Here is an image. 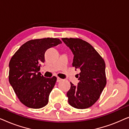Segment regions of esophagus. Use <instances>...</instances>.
Wrapping results in <instances>:
<instances>
[{
  "mask_svg": "<svg viewBox=\"0 0 129 129\" xmlns=\"http://www.w3.org/2000/svg\"><path fill=\"white\" fill-rule=\"evenodd\" d=\"M61 80H62V79L60 78V77H57V82H60Z\"/></svg>",
  "mask_w": 129,
  "mask_h": 129,
  "instance_id": "esophagus-1",
  "label": "esophagus"
}]
</instances>
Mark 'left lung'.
I'll list each match as a JSON object with an SVG mask.
<instances>
[{"instance_id": "1", "label": "left lung", "mask_w": 129, "mask_h": 129, "mask_svg": "<svg viewBox=\"0 0 129 129\" xmlns=\"http://www.w3.org/2000/svg\"><path fill=\"white\" fill-rule=\"evenodd\" d=\"M61 40L73 53V67L80 70L77 75V86L70 82V89L67 93L68 102L75 108H89L99 99L106 84L105 62L87 42L77 38Z\"/></svg>"}]
</instances>
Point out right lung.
<instances>
[{
  "instance_id": "1",
  "label": "right lung",
  "mask_w": 129,
  "mask_h": 129,
  "mask_svg": "<svg viewBox=\"0 0 129 129\" xmlns=\"http://www.w3.org/2000/svg\"><path fill=\"white\" fill-rule=\"evenodd\" d=\"M61 42L57 38L29 40L17 50L9 62V80L21 103L29 108L40 109L48 103L49 94L57 78L45 77L39 70L47 49Z\"/></svg>"
}]
</instances>
